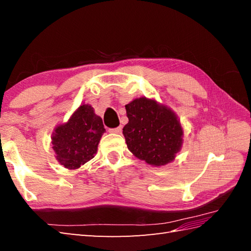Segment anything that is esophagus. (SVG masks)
Here are the masks:
<instances>
[{"label":"esophagus","instance_id":"34e87169","mask_svg":"<svg viewBox=\"0 0 251 251\" xmlns=\"http://www.w3.org/2000/svg\"><path fill=\"white\" fill-rule=\"evenodd\" d=\"M110 132H113V134H121V132H122V127L119 126V127H116V128H111Z\"/></svg>","mask_w":251,"mask_h":251}]
</instances>
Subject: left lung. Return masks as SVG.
<instances>
[{
    "label": "left lung",
    "instance_id": "8db88e82",
    "mask_svg": "<svg viewBox=\"0 0 251 251\" xmlns=\"http://www.w3.org/2000/svg\"><path fill=\"white\" fill-rule=\"evenodd\" d=\"M123 128L128 150L152 166L173 162L182 146L183 129L175 112L154 99L141 97L125 105Z\"/></svg>",
    "mask_w": 251,
    "mask_h": 251
}]
</instances>
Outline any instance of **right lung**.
Masks as SVG:
<instances>
[{
	"mask_svg": "<svg viewBox=\"0 0 251 251\" xmlns=\"http://www.w3.org/2000/svg\"><path fill=\"white\" fill-rule=\"evenodd\" d=\"M105 131L101 117L92 105L82 104L67 123L55 128L51 145L57 161L68 169H76L97 153L98 143Z\"/></svg>",
	"mask_w": 251,
	"mask_h": 251,
	"instance_id": "obj_1",
	"label": "right lung"
}]
</instances>
